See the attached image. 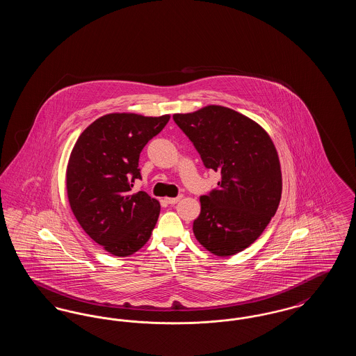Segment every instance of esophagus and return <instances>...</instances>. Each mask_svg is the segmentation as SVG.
Wrapping results in <instances>:
<instances>
[{"label":"esophagus","instance_id":"1","mask_svg":"<svg viewBox=\"0 0 356 356\" xmlns=\"http://www.w3.org/2000/svg\"><path fill=\"white\" fill-rule=\"evenodd\" d=\"M181 200V196H177V197H167L165 199V202L167 203L170 204V205H173V204H177Z\"/></svg>","mask_w":356,"mask_h":356}]
</instances>
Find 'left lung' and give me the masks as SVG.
Segmentation results:
<instances>
[{"label": "left lung", "mask_w": 356, "mask_h": 356, "mask_svg": "<svg viewBox=\"0 0 356 356\" xmlns=\"http://www.w3.org/2000/svg\"><path fill=\"white\" fill-rule=\"evenodd\" d=\"M204 165L219 172V188L200 197L193 221L197 241L216 256H232L263 234L282 197V170L270 135L254 120L221 105L175 113Z\"/></svg>", "instance_id": "8db88e82"}]
</instances>
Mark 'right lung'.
Here are the masks:
<instances>
[{
  "label": "right lung",
  "mask_w": 356,
  "mask_h": 356,
  "mask_svg": "<svg viewBox=\"0 0 356 356\" xmlns=\"http://www.w3.org/2000/svg\"><path fill=\"white\" fill-rule=\"evenodd\" d=\"M170 118L105 115L85 129L70 152V209L85 234L113 256L135 254L152 235L160 203L144 191L134 193L132 188L141 179L140 153Z\"/></svg>",
  "instance_id": "1"
}]
</instances>
